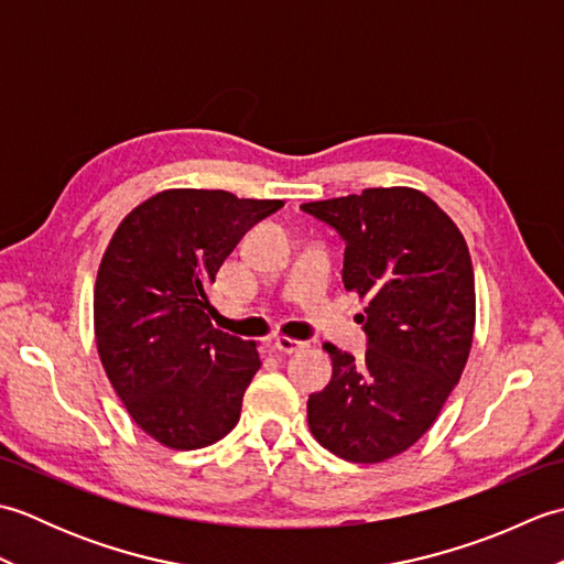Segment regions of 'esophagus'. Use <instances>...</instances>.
Returning a JSON list of instances; mask_svg holds the SVG:
<instances>
[{
  "label": "esophagus",
  "instance_id": "1",
  "mask_svg": "<svg viewBox=\"0 0 564 564\" xmlns=\"http://www.w3.org/2000/svg\"><path fill=\"white\" fill-rule=\"evenodd\" d=\"M273 346L281 354H295V351H303L305 346H307V341H297V339H289V337H275Z\"/></svg>",
  "mask_w": 564,
  "mask_h": 564
}]
</instances>
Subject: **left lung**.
Instances as JSON below:
<instances>
[{
	"instance_id": "left-lung-1",
	"label": "left lung",
	"mask_w": 564,
	"mask_h": 564,
	"mask_svg": "<svg viewBox=\"0 0 564 564\" xmlns=\"http://www.w3.org/2000/svg\"><path fill=\"white\" fill-rule=\"evenodd\" d=\"M341 237L346 291L368 305L366 356L325 344L332 380L307 400L313 436L344 460L380 463L436 422L475 329V275L458 227L414 188L303 203Z\"/></svg>"
}]
</instances>
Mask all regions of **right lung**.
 <instances>
[{"label":"right lung","mask_w":564,"mask_h":564,"mask_svg":"<svg viewBox=\"0 0 564 564\" xmlns=\"http://www.w3.org/2000/svg\"><path fill=\"white\" fill-rule=\"evenodd\" d=\"M283 200L174 188L118 225L94 289L106 376L135 424L176 451L230 434L261 368L257 344L213 327L208 289L251 227Z\"/></svg>","instance_id":"right-lung-1"}]
</instances>
